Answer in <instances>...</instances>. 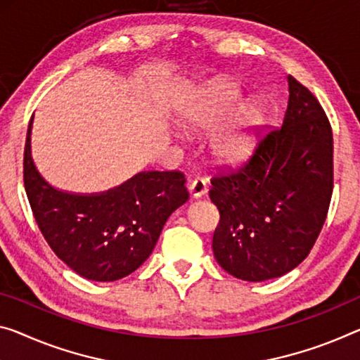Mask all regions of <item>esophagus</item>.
I'll use <instances>...</instances> for the list:
<instances>
[{
  "mask_svg": "<svg viewBox=\"0 0 360 360\" xmlns=\"http://www.w3.org/2000/svg\"><path fill=\"white\" fill-rule=\"evenodd\" d=\"M207 193V181L204 179H195L190 184V195L191 198H202Z\"/></svg>",
  "mask_w": 360,
  "mask_h": 360,
  "instance_id": "esophagus-1",
  "label": "esophagus"
}]
</instances>
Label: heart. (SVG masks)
I'll list each match as a JSON object with an SVG mask.
<instances>
[{
    "instance_id": "b5f03b06",
    "label": "heart",
    "mask_w": 360,
    "mask_h": 360,
    "mask_svg": "<svg viewBox=\"0 0 360 360\" xmlns=\"http://www.w3.org/2000/svg\"><path fill=\"white\" fill-rule=\"evenodd\" d=\"M235 82L215 79L193 95L179 115V125L191 135H206L214 127L209 148L220 164L233 165L250 156L262 124V106L243 101Z\"/></svg>"
}]
</instances>
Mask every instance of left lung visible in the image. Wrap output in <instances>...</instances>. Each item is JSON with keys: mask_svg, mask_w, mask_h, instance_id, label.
<instances>
[{"mask_svg": "<svg viewBox=\"0 0 360 360\" xmlns=\"http://www.w3.org/2000/svg\"><path fill=\"white\" fill-rule=\"evenodd\" d=\"M280 129L257 143L236 172L211 180L220 222L212 251L245 281L278 278L311 252L333 191V134L317 99L291 75Z\"/></svg>", "mask_w": 360, "mask_h": 360, "instance_id": "obj_1", "label": "left lung"}]
</instances>
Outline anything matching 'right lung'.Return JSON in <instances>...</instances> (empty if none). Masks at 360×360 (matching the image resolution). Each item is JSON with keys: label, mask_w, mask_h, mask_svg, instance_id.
Here are the masks:
<instances>
[{"label": "right lung", "mask_w": 360, "mask_h": 360, "mask_svg": "<svg viewBox=\"0 0 360 360\" xmlns=\"http://www.w3.org/2000/svg\"><path fill=\"white\" fill-rule=\"evenodd\" d=\"M33 117L27 130L24 184L38 229L54 254L93 281L130 275L151 256L167 219L188 201L185 175L138 172L101 193L49 185L32 158Z\"/></svg>", "instance_id": "right-lung-1"}]
</instances>
